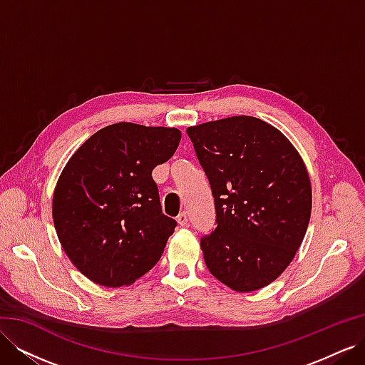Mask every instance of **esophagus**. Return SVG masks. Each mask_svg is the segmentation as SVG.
Returning a JSON list of instances; mask_svg holds the SVG:
<instances>
[{
    "label": "esophagus",
    "mask_w": 365,
    "mask_h": 365,
    "mask_svg": "<svg viewBox=\"0 0 365 365\" xmlns=\"http://www.w3.org/2000/svg\"><path fill=\"white\" fill-rule=\"evenodd\" d=\"M187 220H189V219H187V213H180L178 215V217H176V222H178V225L180 227H187Z\"/></svg>",
    "instance_id": "34e87169"
}]
</instances>
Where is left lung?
<instances>
[{
  "mask_svg": "<svg viewBox=\"0 0 365 365\" xmlns=\"http://www.w3.org/2000/svg\"><path fill=\"white\" fill-rule=\"evenodd\" d=\"M216 208L201 239L208 271L237 292L268 286L288 268L311 219L300 153L279 129L250 115L187 128Z\"/></svg>",
  "mask_w": 365,
  "mask_h": 365,
  "instance_id": "obj_1",
  "label": "left lung"
}]
</instances>
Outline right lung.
I'll return each instance as SVG.
<instances>
[{"label": "right lung", "instance_id": "1", "mask_svg": "<svg viewBox=\"0 0 365 365\" xmlns=\"http://www.w3.org/2000/svg\"><path fill=\"white\" fill-rule=\"evenodd\" d=\"M176 128L120 121L88 138L53 193L61 245L91 282L118 288L155 267L176 220L161 212L152 170L180 145Z\"/></svg>", "mask_w": 365, "mask_h": 365}]
</instances>
